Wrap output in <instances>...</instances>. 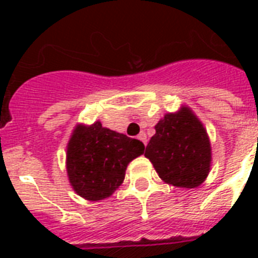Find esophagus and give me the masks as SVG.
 <instances>
[{
    "label": "esophagus",
    "instance_id": "34e87169",
    "mask_svg": "<svg viewBox=\"0 0 258 258\" xmlns=\"http://www.w3.org/2000/svg\"><path fill=\"white\" fill-rule=\"evenodd\" d=\"M138 139H141L145 145H147V135H146V133H143V131L138 135Z\"/></svg>",
    "mask_w": 258,
    "mask_h": 258
}]
</instances>
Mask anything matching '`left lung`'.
<instances>
[{"label": "left lung", "instance_id": "obj_1", "mask_svg": "<svg viewBox=\"0 0 258 258\" xmlns=\"http://www.w3.org/2000/svg\"><path fill=\"white\" fill-rule=\"evenodd\" d=\"M162 179L178 187H197L210 169V142L204 125L188 108L167 113L157 125L146 147Z\"/></svg>", "mask_w": 258, "mask_h": 258}]
</instances>
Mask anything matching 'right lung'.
I'll use <instances>...</instances> for the list:
<instances>
[{
  "label": "right lung",
  "mask_w": 258,
  "mask_h": 258,
  "mask_svg": "<svg viewBox=\"0 0 258 258\" xmlns=\"http://www.w3.org/2000/svg\"><path fill=\"white\" fill-rule=\"evenodd\" d=\"M143 153L141 141L104 128L100 121L79 125L67 150L71 184L89 201L107 198L123 182L127 165Z\"/></svg>",
  "instance_id": "1"
}]
</instances>
